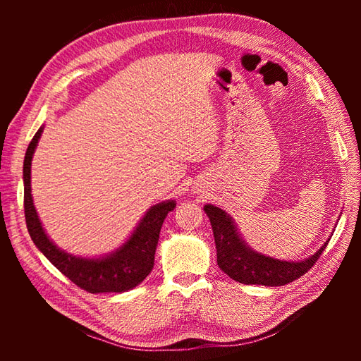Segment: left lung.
<instances>
[{"label":"left lung","instance_id":"obj_1","mask_svg":"<svg viewBox=\"0 0 361 361\" xmlns=\"http://www.w3.org/2000/svg\"><path fill=\"white\" fill-rule=\"evenodd\" d=\"M203 209L212 226L219 267L229 278L247 286L255 283V286L279 287L293 282L307 273L326 250L327 242L315 255L301 262L273 259L250 248L237 231L234 220L224 209L214 204H204Z\"/></svg>","mask_w":361,"mask_h":361}]
</instances>
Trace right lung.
Masks as SVG:
<instances>
[{"label":"right lung","mask_w":361,"mask_h":361,"mask_svg":"<svg viewBox=\"0 0 361 361\" xmlns=\"http://www.w3.org/2000/svg\"><path fill=\"white\" fill-rule=\"evenodd\" d=\"M42 133L43 127L38 128L30 141L23 164L25 217L30 239L57 270L90 293H122L135 288L152 271L161 226L167 214L175 209V200L152 206L127 242L104 257H79L60 250L44 233L30 194V164Z\"/></svg>","instance_id":"obj_1"}]
</instances>
